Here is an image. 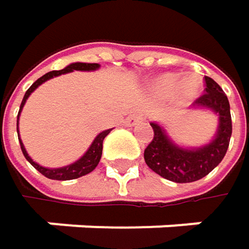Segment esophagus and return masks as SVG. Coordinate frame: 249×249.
Wrapping results in <instances>:
<instances>
[{"instance_id": "1", "label": "esophagus", "mask_w": 249, "mask_h": 249, "mask_svg": "<svg viewBox=\"0 0 249 249\" xmlns=\"http://www.w3.org/2000/svg\"><path fill=\"white\" fill-rule=\"evenodd\" d=\"M144 121V118L140 115V114H132V115H129L126 120H125V125H128V126H134V125L140 124V123H142Z\"/></svg>"}]
</instances>
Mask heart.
I'll return each mask as SVG.
<instances>
[{
    "instance_id": "obj_1",
    "label": "heart",
    "mask_w": 249,
    "mask_h": 249,
    "mask_svg": "<svg viewBox=\"0 0 249 249\" xmlns=\"http://www.w3.org/2000/svg\"><path fill=\"white\" fill-rule=\"evenodd\" d=\"M151 88L160 96H170L174 93L180 101L187 102L199 95L202 89V80L193 73L183 77H180L178 73H163L153 80Z\"/></svg>"
}]
</instances>
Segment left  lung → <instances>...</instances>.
<instances>
[{"label":"left lung","mask_w":249,"mask_h":249,"mask_svg":"<svg viewBox=\"0 0 249 249\" xmlns=\"http://www.w3.org/2000/svg\"><path fill=\"white\" fill-rule=\"evenodd\" d=\"M206 93L193 104L195 109H208L218 117V128L213 138L199 147H184L176 144L167 131L159 123H150L154 138L144 150L145 164L159 176L174 183H192L209 174L225 157L232 121L229 101L222 88L205 76Z\"/></svg>","instance_id":"8db88e82"}]
</instances>
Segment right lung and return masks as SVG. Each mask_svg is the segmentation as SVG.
Listing matches in <instances>:
<instances>
[{
  "mask_svg": "<svg viewBox=\"0 0 249 249\" xmlns=\"http://www.w3.org/2000/svg\"><path fill=\"white\" fill-rule=\"evenodd\" d=\"M99 68H101V65H98V63H82V62H76V63L68 65V66H66L65 69H62V71H52V72L43 75L41 77H38V79L28 88V90L25 92L24 98H23V101H21L20 111H18V117H17V132H18V120H20V114H21V111H23V108H24L25 101L28 99V96H30L40 85H43L46 80H49V79H52V77L65 75V73H71V72H73V71L93 72V71H98ZM111 131H112V128L99 132V134L95 137V140L92 141V144L89 145V148L86 150V153H85L79 160H76L75 163L68 164V166H63V167H56V169L43 167V166H40L38 163H36V161L28 156V153H27L24 144H23V141H21L20 137H18V140H20L21 151H23L24 157L27 159V161H28L36 170H38L43 176H46L47 178H52V180H73V178L82 177V176H85V174L90 173V172L95 170V167L99 164V160H101V156H102V142H104V138H105Z\"/></svg>",
  "mask_w": 249,
  "mask_h": 249,
  "instance_id": "add662e5",
  "label": "right lung"
}]
</instances>
